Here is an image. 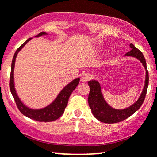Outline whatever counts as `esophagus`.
<instances>
[{
  "label": "esophagus",
  "instance_id": "esophagus-1",
  "mask_svg": "<svg viewBox=\"0 0 157 157\" xmlns=\"http://www.w3.org/2000/svg\"><path fill=\"white\" fill-rule=\"evenodd\" d=\"M91 77H91V75H90V74H83V75H82L81 80L83 82H87L90 80V79H91Z\"/></svg>",
  "mask_w": 157,
  "mask_h": 157
}]
</instances>
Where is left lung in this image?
I'll return each instance as SVG.
<instances>
[{
  "mask_svg": "<svg viewBox=\"0 0 157 157\" xmlns=\"http://www.w3.org/2000/svg\"><path fill=\"white\" fill-rule=\"evenodd\" d=\"M130 47L131 48V51L126 53V55L137 58V59L140 60V62L143 64L144 67L146 69V80H145V85L143 92L139 97L138 100L135 103L133 104L131 106L125 109H122V110H118V109H112L105 102L101 93L100 85L97 81L96 80L89 81L88 85L90 88L88 96L89 105L95 118L102 122L113 124V123L120 122L126 119L131 115H133L134 112H137L144 101L149 84V75L147 68V63L143 53L139 49L136 48L132 43L130 44Z\"/></svg>",
  "mask_w": 157,
  "mask_h": 157,
  "instance_id": "obj_1",
  "label": "left lung"
}]
</instances>
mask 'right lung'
<instances>
[{"label":"right lung","mask_w":157,"mask_h":157,"mask_svg":"<svg viewBox=\"0 0 157 157\" xmlns=\"http://www.w3.org/2000/svg\"><path fill=\"white\" fill-rule=\"evenodd\" d=\"M45 34V32H42V33H39L36 37H39V36H41L42 35ZM30 39H31V38L27 39L24 43L22 44V45L17 48L15 54H14V56L13 58L12 64H11V71L10 77V90L13 96L14 100H15L16 104H17V108H18L19 110L20 111V112H21L23 115L28 117V118H31V119L36 120V121H40V122H49V121L57 120L62 115L63 113H64V109H65L66 106H67V102H68L70 96H71V94L72 93V92L75 90V88L77 87V85L79 84L80 78L75 79V80H73L72 82H71L68 85H67L65 87L61 90V92L59 93L58 97L55 99V100L54 101L51 105L47 106L46 108H44L42 109H38V110H34V109H29L26 106H25V105L22 103L21 101L20 100L18 96H17L15 91V89H14L13 68L14 64H15L16 57H17V55L18 54L19 51L23 48V47L29 42Z\"/></svg>","instance_id":"obj_1"}]
</instances>
